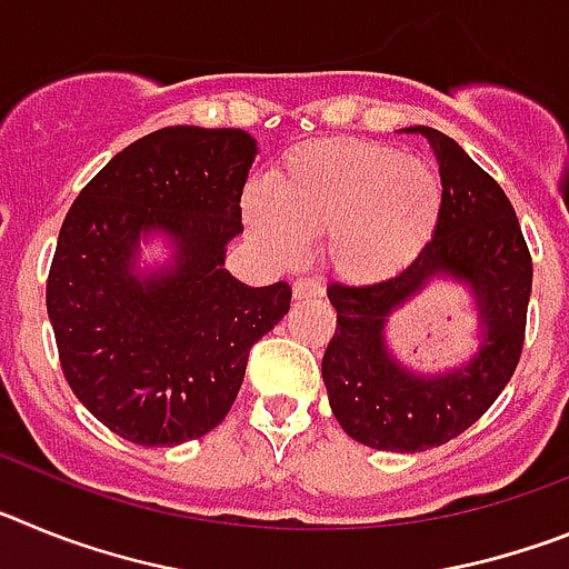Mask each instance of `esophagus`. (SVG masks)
I'll list each match as a JSON object with an SVG mask.
<instances>
[{
    "mask_svg": "<svg viewBox=\"0 0 569 569\" xmlns=\"http://www.w3.org/2000/svg\"><path fill=\"white\" fill-rule=\"evenodd\" d=\"M325 293V284L316 276H301L293 281V296L296 299H316V296Z\"/></svg>",
    "mask_w": 569,
    "mask_h": 569,
    "instance_id": "obj_1",
    "label": "esophagus"
}]
</instances>
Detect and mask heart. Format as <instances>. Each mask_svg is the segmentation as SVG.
<instances>
[{
    "mask_svg": "<svg viewBox=\"0 0 569 569\" xmlns=\"http://www.w3.org/2000/svg\"><path fill=\"white\" fill-rule=\"evenodd\" d=\"M441 176L421 156L365 139L310 142L288 153L270 188L250 190L244 216L279 259H301L325 236L339 279L373 284L419 256L441 216Z\"/></svg>",
    "mask_w": 569,
    "mask_h": 569,
    "instance_id": "heart-1",
    "label": "heart"
}]
</instances>
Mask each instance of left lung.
<instances>
[{
  "instance_id": "8db88e82",
  "label": "left lung",
  "mask_w": 569,
  "mask_h": 569,
  "mask_svg": "<svg viewBox=\"0 0 569 569\" xmlns=\"http://www.w3.org/2000/svg\"><path fill=\"white\" fill-rule=\"evenodd\" d=\"M410 130L425 136L439 162L445 199L436 233L390 279L361 288L330 284L336 333L321 359L345 433L393 453L447 445L490 410L521 359L532 290L530 248L501 184L441 130ZM436 274L471 284L486 339L470 366L421 380L389 359L380 333L386 316Z\"/></svg>"
}]
</instances>
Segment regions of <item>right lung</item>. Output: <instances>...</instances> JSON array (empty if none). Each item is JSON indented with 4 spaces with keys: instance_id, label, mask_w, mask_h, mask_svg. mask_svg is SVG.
I'll return each instance as SVG.
<instances>
[{
    "instance_id": "right-lung-1",
    "label": "right lung",
    "mask_w": 569,
    "mask_h": 569,
    "mask_svg": "<svg viewBox=\"0 0 569 569\" xmlns=\"http://www.w3.org/2000/svg\"><path fill=\"white\" fill-rule=\"evenodd\" d=\"M253 153L239 128L153 130L64 216L44 290L59 365L90 413L133 445H182L222 425L250 347L288 313V281L248 288L222 268ZM148 229L173 234L180 256L168 274L136 280Z\"/></svg>"
}]
</instances>
